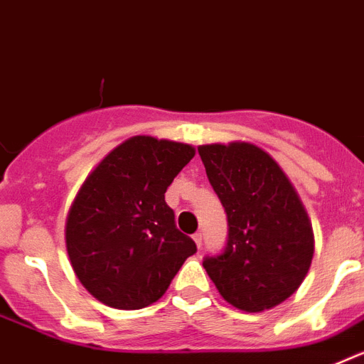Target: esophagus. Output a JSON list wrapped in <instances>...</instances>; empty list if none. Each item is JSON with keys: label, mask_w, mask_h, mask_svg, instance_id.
<instances>
[{"label": "esophagus", "mask_w": 364, "mask_h": 364, "mask_svg": "<svg viewBox=\"0 0 364 364\" xmlns=\"http://www.w3.org/2000/svg\"><path fill=\"white\" fill-rule=\"evenodd\" d=\"M193 240H195V244H197L198 247H202V233H200V231H197V233L193 235Z\"/></svg>", "instance_id": "esophagus-1"}]
</instances>
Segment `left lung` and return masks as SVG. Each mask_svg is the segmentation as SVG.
<instances>
[{"mask_svg":"<svg viewBox=\"0 0 364 364\" xmlns=\"http://www.w3.org/2000/svg\"><path fill=\"white\" fill-rule=\"evenodd\" d=\"M198 154L228 215L226 247L205 257V272L239 310L277 306L301 286L314 259V231L297 191L253 144H211Z\"/></svg>","mask_w":364,"mask_h":364,"instance_id":"1","label":"left lung"}]
</instances>
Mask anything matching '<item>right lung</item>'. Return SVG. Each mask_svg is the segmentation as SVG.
I'll list each match as a JSON object with an SVG mask.
<instances>
[{
    "mask_svg": "<svg viewBox=\"0 0 364 364\" xmlns=\"http://www.w3.org/2000/svg\"><path fill=\"white\" fill-rule=\"evenodd\" d=\"M193 156L188 144L133 136L87 176L67 215L65 244L92 297L118 310L149 306L197 252L164 197Z\"/></svg>",
    "mask_w": 364,
    "mask_h": 364,
    "instance_id": "obj_1",
    "label": "right lung"
}]
</instances>
